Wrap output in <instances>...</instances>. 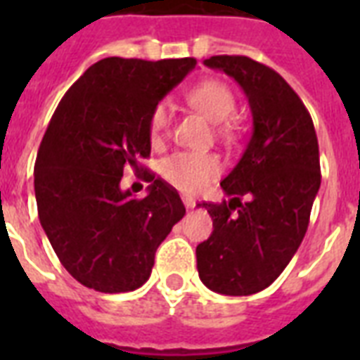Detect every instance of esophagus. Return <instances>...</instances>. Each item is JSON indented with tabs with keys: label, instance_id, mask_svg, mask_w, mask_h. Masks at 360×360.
<instances>
[{
	"label": "esophagus",
	"instance_id": "obj_1",
	"mask_svg": "<svg viewBox=\"0 0 360 360\" xmlns=\"http://www.w3.org/2000/svg\"><path fill=\"white\" fill-rule=\"evenodd\" d=\"M183 203H185L186 209H194V205H196V200L191 196H183Z\"/></svg>",
	"mask_w": 360,
	"mask_h": 360
}]
</instances>
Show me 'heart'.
Wrapping results in <instances>:
<instances>
[{
	"mask_svg": "<svg viewBox=\"0 0 360 360\" xmlns=\"http://www.w3.org/2000/svg\"><path fill=\"white\" fill-rule=\"evenodd\" d=\"M188 103L200 110L209 121L222 123L236 112L237 98L228 84L220 80H205L188 91ZM172 124V106L166 101L158 103L149 115V136L153 141H160ZM224 136L233 134V124L220 127ZM220 160L211 153H175L162 162V177L177 191L194 194L200 192L209 181L220 174Z\"/></svg>",
	"mask_w": 360,
	"mask_h": 360,
	"instance_id": "obj_1",
	"label": "heart"
}]
</instances>
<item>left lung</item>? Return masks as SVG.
I'll use <instances>...</instances> for the list:
<instances>
[{
    "label": "left lung",
    "instance_id": "1",
    "mask_svg": "<svg viewBox=\"0 0 360 360\" xmlns=\"http://www.w3.org/2000/svg\"><path fill=\"white\" fill-rule=\"evenodd\" d=\"M203 63L243 87L254 129L237 166L220 181L230 202L200 203L213 233L196 246L198 274L211 291L252 295L278 278L307 233L321 185L312 117L290 84L246 56ZM249 202L240 203V196Z\"/></svg>",
    "mask_w": 360,
    "mask_h": 360
}]
</instances>
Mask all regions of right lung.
<instances>
[{
  "label": "right lung",
  "instance_id": "add662e5",
  "mask_svg": "<svg viewBox=\"0 0 360 360\" xmlns=\"http://www.w3.org/2000/svg\"><path fill=\"white\" fill-rule=\"evenodd\" d=\"M196 59L106 58L65 93L42 136L35 162L39 220L59 262L80 284L101 293L143 285L155 252L185 205L153 174L147 196L121 188L127 168L143 172L151 153L149 115Z\"/></svg>",
  "mask_w": 360,
  "mask_h": 360
}]
</instances>
